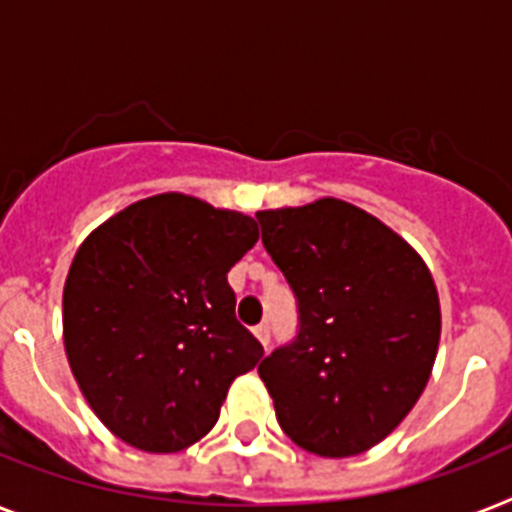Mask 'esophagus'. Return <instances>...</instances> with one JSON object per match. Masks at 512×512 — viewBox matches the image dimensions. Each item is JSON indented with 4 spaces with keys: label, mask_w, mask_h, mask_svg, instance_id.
<instances>
[{
    "label": "esophagus",
    "mask_w": 512,
    "mask_h": 512,
    "mask_svg": "<svg viewBox=\"0 0 512 512\" xmlns=\"http://www.w3.org/2000/svg\"><path fill=\"white\" fill-rule=\"evenodd\" d=\"M255 336H257V342L263 344L265 350H268V344H270V328L265 326V323H260V326H255Z\"/></svg>",
    "instance_id": "esophagus-1"
}]
</instances>
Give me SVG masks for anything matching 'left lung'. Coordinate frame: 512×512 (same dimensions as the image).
Instances as JSON below:
<instances>
[{"label":"left lung","mask_w":512,"mask_h":512,"mask_svg":"<svg viewBox=\"0 0 512 512\" xmlns=\"http://www.w3.org/2000/svg\"><path fill=\"white\" fill-rule=\"evenodd\" d=\"M299 334L257 373L297 447L350 458L392 434L429 384L442 310L423 257L344 199L257 213Z\"/></svg>","instance_id":"1"}]
</instances>
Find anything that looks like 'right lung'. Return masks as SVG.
<instances>
[{"instance_id":"add662e5","label":"right lung","mask_w":512,"mask_h":512,"mask_svg":"<svg viewBox=\"0 0 512 512\" xmlns=\"http://www.w3.org/2000/svg\"><path fill=\"white\" fill-rule=\"evenodd\" d=\"M257 223L189 194L139 199L94 228L62 289V339L83 397L144 452H181L218 423L263 347L236 321L228 270Z\"/></svg>"}]
</instances>
